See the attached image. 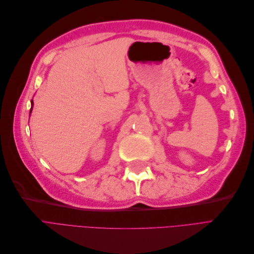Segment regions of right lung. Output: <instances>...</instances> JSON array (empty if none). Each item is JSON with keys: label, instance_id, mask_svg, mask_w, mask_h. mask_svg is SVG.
<instances>
[{"label": "right lung", "instance_id": "obj_1", "mask_svg": "<svg viewBox=\"0 0 254 254\" xmlns=\"http://www.w3.org/2000/svg\"><path fill=\"white\" fill-rule=\"evenodd\" d=\"M33 106H34V102L32 101V108H30V112H32V110H33Z\"/></svg>", "mask_w": 254, "mask_h": 254}]
</instances>
